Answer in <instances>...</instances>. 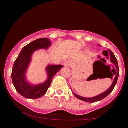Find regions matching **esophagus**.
<instances>
[{"mask_svg": "<svg viewBox=\"0 0 128 128\" xmlns=\"http://www.w3.org/2000/svg\"><path fill=\"white\" fill-rule=\"evenodd\" d=\"M72 61H66L65 63H64V66L67 67H70V66H72Z\"/></svg>", "mask_w": 128, "mask_h": 128, "instance_id": "1", "label": "esophagus"}]
</instances>
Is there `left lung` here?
I'll use <instances>...</instances> for the list:
<instances>
[{"instance_id": "1", "label": "left lung", "mask_w": 128, "mask_h": 128, "mask_svg": "<svg viewBox=\"0 0 128 128\" xmlns=\"http://www.w3.org/2000/svg\"><path fill=\"white\" fill-rule=\"evenodd\" d=\"M110 52V61L111 62L114 64V66L116 67V70L115 68L114 69V73H113L114 74H112V77L114 75H115V77H114V80H113V82L111 85V86L106 91H105V92H104L103 93L100 94L98 95V96H96L95 97H93V98H84V97L80 96L79 95L76 94L73 92V94L76 96V98H77L78 99L84 101V102H90V103H94L96 102H98V101L101 100L103 99H104L105 98H106V96H108V95L111 93V92H112L113 89L115 87L116 84H117V80H118V75H119V72H118V62H117V58H116L115 55H114L112 52L111 50H109ZM111 77V78H112Z\"/></svg>"}]
</instances>
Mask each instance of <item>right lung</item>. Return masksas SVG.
<instances>
[{
    "instance_id": "obj_1",
    "label": "right lung",
    "mask_w": 128,
    "mask_h": 128,
    "mask_svg": "<svg viewBox=\"0 0 128 128\" xmlns=\"http://www.w3.org/2000/svg\"><path fill=\"white\" fill-rule=\"evenodd\" d=\"M52 42L46 38H39L24 46L14 62L12 70V80L17 92L24 98L30 99H38L46 93L50 86L54 76L59 72L62 65H49L46 68L48 79L44 83L32 86L26 80V72L31 61L34 51L48 49Z\"/></svg>"
}]
</instances>
